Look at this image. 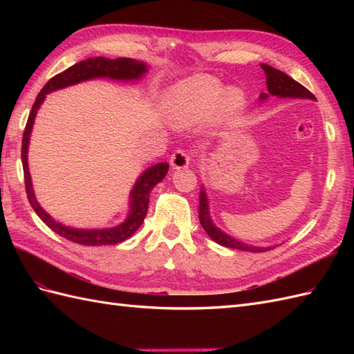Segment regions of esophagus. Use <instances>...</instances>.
<instances>
[{"label": "esophagus", "mask_w": 354, "mask_h": 354, "mask_svg": "<svg viewBox=\"0 0 354 354\" xmlns=\"http://www.w3.org/2000/svg\"><path fill=\"white\" fill-rule=\"evenodd\" d=\"M170 162L173 169H184L190 164V153L184 149H178L170 156Z\"/></svg>", "instance_id": "esophagus-1"}]
</instances>
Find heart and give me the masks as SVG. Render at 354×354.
Returning a JSON list of instances; mask_svg holds the SVG:
<instances>
[{
    "label": "heart",
    "instance_id": "1",
    "mask_svg": "<svg viewBox=\"0 0 354 354\" xmlns=\"http://www.w3.org/2000/svg\"><path fill=\"white\" fill-rule=\"evenodd\" d=\"M222 92L223 86L219 80L207 74H199L173 86L167 95V104L178 123L192 124L209 114ZM242 104L243 94L240 89L231 88L225 91L222 96V108L225 111H236Z\"/></svg>",
    "mask_w": 354,
    "mask_h": 354
}]
</instances>
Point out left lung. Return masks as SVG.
<instances>
[{"instance_id":"1","label":"left lung","mask_w":354,"mask_h":354,"mask_svg":"<svg viewBox=\"0 0 354 354\" xmlns=\"http://www.w3.org/2000/svg\"><path fill=\"white\" fill-rule=\"evenodd\" d=\"M261 68L266 74V86H268V93L270 95L315 99V95L309 91V89L303 86L301 84H298L297 80L289 77L286 73L266 64H261ZM266 97L268 94H261V99H266ZM199 221L207 234L212 237L216 243H219L222 246L232 248V250H240V251H251V252H263V251L272 250V248H254L250 245H245L242 242H239V240L227 236L221 230H217L208 216V202H207V194L204 190L201 192V196H199Z\"/></svg>"}]
</instances>
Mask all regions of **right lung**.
<instances>
[{"instance_id": "right-lung-1", "label": "right lung", "mask_w": 354, "mask_h": 354, "mask_svg": "<svg viewBox=\"0 0 354 354\" xmlns=\"http://www.w3.org/2000/svg\"><path fill=\"white\" fill-rule=\"evenodd\" d=\"M145 73H146V65L140 61H135V59H129V57L106 59L102 56L89 57L79 64H74L68 70L56 74L55 77H51L41 89V93L37 94L32 106V111H30L24 135H22V146H21V160H22V169H24L27 198H28L30 205H32V208L36 212V214L41 217V221L47 225L48 228L55 231L56 234L65 237L66 240H71L74 243L86 245V246L115 245V243L123 242L126 239H129L133 232L140 228L142 221H145V217L147 214V207H149V194L152 192L153 187L158 183H161L164 176L167 175L169 164L165 162L156 164L153 167L147 169L138 178V181L133 185L132 193H131V213L127 216V219L122 225H118V227L108 228V230H76V228L64 227V225L56 222L55 219H51V217L39 207L32 189V179H30V171H28V164H27V149H28L30 132H32L36 112L42 104L45 95L51 91H56V89L79 84V82L89 80L94 77L133 80V79H140Z\"/></svg>"}]
</instances>
